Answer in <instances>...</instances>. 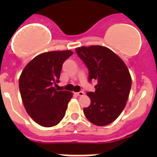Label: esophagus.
<instances>
[{"mask_svg":"<svg viewBox=\"0 0 157 157\" xmlns=\"http://www.w3.org/2000/svg\"><path fill=\"white\" fill-rule=\"evenodd\" d=\"M84 94H84V92H83V91H80V92L76 93V95L78 96V97H82V96H83Z\"/></svg>","mask_w":157,"mask_h":157,"instance_id":"obj_1","label":"esophagus"}]
</instances>
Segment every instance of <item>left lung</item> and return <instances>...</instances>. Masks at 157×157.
<instances>
[{"label": "left lung", "mask_w": 157, "mask_h": 157, "mask_svg": "<svg viewBox=\"0 0 157 157\" xmlns=\"http://www.w3.org/2000/svg\"><path fill=\"white\" fill-rule=\"evenodd\" d=\"M75 51L88 68L89 82L98 81L95 91L86 93L91 103L83 109L84 114L95 125H108L119 117L127 104L132 82L128 68L107 47L82 46Z\"/></svg>", "instance_id": "obj_1"}]
</instances>
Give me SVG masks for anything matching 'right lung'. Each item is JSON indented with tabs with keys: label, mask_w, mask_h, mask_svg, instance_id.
I'll use <instances>...</instances> for the list:
<instances>
[{
	"label": "right lung",
	"mask_w": 157,
	"mask_h": 157,
	"mask_svg": "<svg viewBox=\"0 0 157 157\" xmlns=\"http://www.w3.org/2000/svg\"><path fill=\"white\" fill-rule=\"evenodd\" d=\"M72 54L71 50L41 53L30 60L20 75L19 86L25 109L42 127L57 125L64 117L73 95L53 86L59 82L63 62Z\"/></svg>",
	"instance_id": "1"
}]
</instances>
